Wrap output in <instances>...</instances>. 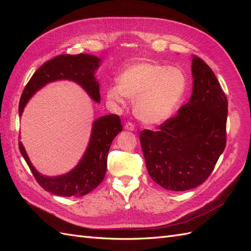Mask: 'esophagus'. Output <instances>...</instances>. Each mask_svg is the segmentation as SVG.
<instances>
[{
    "mask_svg": "<svg viewBox=\"0 0 251 251\" xmlns=\"http://www.w3.org/2000/svg\"><path fill=\"white\" fill-rule=\"evenodd\" d=\"M125 128L127 131H135V126L132 123H126L125 126Z\"/></svg>",
    "mask_w": 251,
    "mask_h": 251,
    "instance_id": "obj_1",
    "label": "esophagus"
}]
</instances>
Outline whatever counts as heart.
<instances>
[{
    "instance_id": "1",
    "label": "heart",
    "mask_w": 251,
    "mask_h": 251,
    "mask_svg": "<svg viewBox=\"0 0 251 251\" xmlns=\"http://www.w3.org/2000/svg\"><path fill=\"white\" fill-rule=\"evenodd\" d=\"M187 89V76L178 67L144 62L127 67L120 74L118 85L107 90L109 100L124 104L125 97L134 101V112L150 125L170 118Z\"/></svg>"
}]
</instances>
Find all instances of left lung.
I'll use <instances>...</instances> for the list:
<instances>
[{
  "mask_svg": "<svg viewBox=\"0 0 251 251\" xmlns=\"http://www.w3.org/2000/svg\"><path fill=\"white\" fill-rule=\"evenodd\" d=\"M193 94L174 117L143 130L140 144L151 178L165 189L183 192L206 180L226 146L228 102L215 73L193 57Z\"/></svg>",
  "mask_w": 251,
  "mask_h": 251,
  "instance_id": "8db88e82",
  "label": "left lung"
}]
</instances>
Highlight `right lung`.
Returning <instances> with one entry per match:
<instances>
[{
  "label": "right lung",
  "mask_w": 251,
  "mask_h": 251,
  "mask_svg": "<svg viewBox=\"0 0 251 251\" xmlns=\"http://www.w3.org/2000/svg\"><path fill=\"white\" fill-rule=\"evenodd\" d=\"M100 63V59L98 57L82 53L76 55L62 54L48 60L34 72L23 91L19 105L20 116L30 97L37 90L48 82L58 79H69L77 82L93 100L100 102V83L94 77V72ZM121 131L123 126L116 114L96 119L93 124L89 146L81 160L71 172L58 177L43 176L32 166L21 141L19 142V149L37 183L45 191L62 197H81L92 192L103 180L107 172V159L111 143Z\"/></svg>",
  "instance_id": "right-lung-1"
}]
</instances>
